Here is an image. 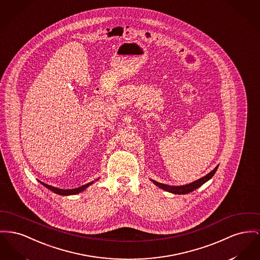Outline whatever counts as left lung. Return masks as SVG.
Instances as JSON below:
<instances>
[{
  "instance_id": "obj_1",
  "label": "left lung",
  "mask_w": 260,
  "mask_h": 260,
  "mask_svg": "<svg viewBox=\"0 0 260 260\" xmlns=\"http://www.w3.org/2000/svg\"><path fill=\"white\" fill-rule=\"evenodd\" d=\"M218 167H219V165H217L206 176L200 178V179L192 182V183H187V184H184V185H169V184H165V183H158V182L151 180V179H150V181L154 184H156L158 187H160V188H162V189H164V190H166L168 192H171V193H174V194H186V193H189V192L196 190L197 188L200 187L203 183L208 182L213 177L214 174L216 173Z\"/></svg>"
}]
</instances>
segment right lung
<instances>
[{
	"instance_id": "obj_1",
	"label": "right lung",
	"mask_w": 260,
	"mask_h": 260,
	"mask_svg": "<svg viewBox=\"0 0 260 260\" xmlns=\"http://www.w3.org/2000/svg\"><path fill=\"white\" fill-rule=\"evenodd\" d=\"M98 180V179H97ZM96 180V181H97ZM40 182V181H39ZM94 183V181H92L90 183H86V184H83L79 187L77 188H73V189H62V188H59V187H55V186H52V185H49L47 183H43V182H40L41 184H43L45 187H47L48 189H50L51 191L57 193V194H60V196H74V194H77L81 191H83L84 189H86L89 185H91L92 183Z\"/></svg>"
}]
</instances>
